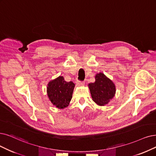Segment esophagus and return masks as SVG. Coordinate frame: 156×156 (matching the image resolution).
Segmentation results:
<instances>
[{"label":"esophagus","mask_w":156,"mask_h":156,"mask_svg":"<svg viewBox=\"0 0 156 156\" xmlns=\"http://www.w3.org/2000/svg\"><path fill=\"white\" fill-rule=\"evenodd\" d=\"M76 83H77V85L79 86H82L84 84V83L83 81H79V80H77V81L76 82Z\"/></svg>","instance_id":"1"}]
</instances>
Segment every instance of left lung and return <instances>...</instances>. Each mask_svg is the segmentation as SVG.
<instances>
[{"label": "left lung", "instance_id": "8db88e82", "mask_svg": "<svg viewBox=\"0 0 156 156\" xmlns=\"http://www.w3.org/2000/svg\"><path fill=\"white\" fill-rule=\"evenodd\" d=\"M93 101L99 105H104L109 102L116 93L115 85L103 73H97L95 81L88 84Z\"/></svg>", "mask_w": 156, "mask_h": 156}]
</instances>
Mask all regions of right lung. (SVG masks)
Masks as SVG:
<instances>
[{"mask_svg": "<svg viewBox=\"0 0 156 156\" xmlns=\"http://www.w3.org/2000/svg\"><path fill=\"white\" fill-rule=\"evenodd\" d=\"M75 84L66 82L63 76H59L47 85V95L52 104L59 109H64L68 106L72 98Z\"/></svg>", "mask_w": 156, "mask_h": 156, "instance_id": "add662e5", "label": "right lung"}]
</instances>
